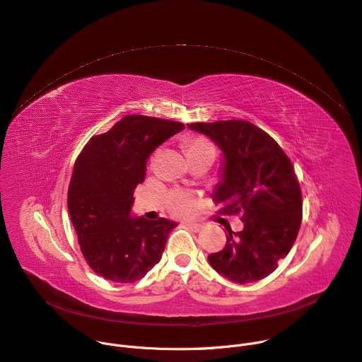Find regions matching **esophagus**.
<instances>
[{"label":"esophagus","instance_id":"34e87169","mask_svg":"<svg viewBox=\"0 0 362 362\" xmlns=\"http://www.w3.org/2000/svg\"><path fill=\"white\" fill-rule=\"evenodd\" d=\"M185 225L190 229V231H193V233H199L201 229L204 228V225H201V223H198V222H186Z\"/></svg>","mask_w":362,"mask_h":362}]
</instances>
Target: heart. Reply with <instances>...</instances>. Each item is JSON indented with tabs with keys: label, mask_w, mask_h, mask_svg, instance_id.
I'll use <instances>...</instances> for the list:
<instances>
[{
	"label": "heart",
	"mask_w": 362,
	"mask_h": 362,
	"mask_svg": "<svg viewBox=\"0 0 362 362\" xmlns=\"http://www.w3.org/2000/svg\"><path fill=\"white\" fill-rule=\"evenodd\" d=\"M183 147H185V153L189 160L196 158V157H202V156H215L214 146L205 139H199V137L185 139ZM193 206H194V202L192 199V196H189L183 192H179L175 194L173 204H172V211L175 214L187 215L192 212Z\"/></svg>",
	"instance_id": "b5f03b06"
}]
</instances>
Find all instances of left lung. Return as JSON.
I'll list each match as a JSON object with an SVG mask.
<instances>
[{"mask_svg": "<svg viewBox=\"0 0 362 362\" xmlns=\"http://www.w3.org/2000/svg\"><path fill=\"white\" fill-rule=\"evenodd\" d=\"M223 153L214 192L223 215L241 214L244 229H228L225 248L208 255L214 270L245 284L267 277L293 247L302 223V190L293 164L261 128L243 119L187 124Z\"/></svg>", "mask_w": 362, "mask_h": 362, "instance_id": "8db88e82", "label": "left lung"}]
</instances>
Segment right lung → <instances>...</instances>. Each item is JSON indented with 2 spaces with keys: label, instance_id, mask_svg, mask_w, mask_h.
I'll list each match as a JSON object with an SVG mask.
<instances>
[{
  "label": "right lung",
  "instance_id": "add662e5",
  "mask_svg": "<svg viewBox=\"0 0 362 362\" xmlns=\"http://www.w3.org/2000/svg\"><path fill=\"white\" fill-rule=\"evenodd\" d=\"M177 121L127 115L93 136L75 161L68 208L89 267L115 283H133L160 261L176 222L131 216L150 154L182 131Z\"/></svg>",
  "mask_w": 362,
  "mask_h": 362
}]
</instances>
